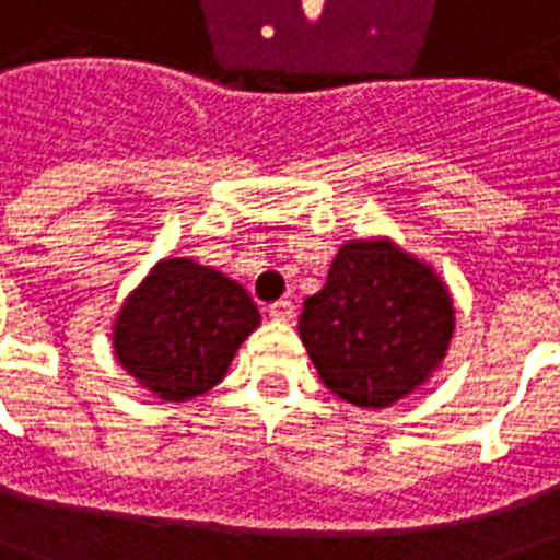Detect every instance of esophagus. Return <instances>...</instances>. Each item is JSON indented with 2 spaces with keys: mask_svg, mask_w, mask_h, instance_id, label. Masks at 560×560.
<instances>
[{
  "mask_svg": "<svg viewBox=\"0 0 560 560\" xmlns=\"http://www.w3.org/2000/svg\"><path fill=\"white\" fill-rule=\"evenodd\" d=\"M267 311H270V316L276 319V323H290V319L296 316V305H293L290 299H279V302H272Z\"/></svg>",
  "mask_w": 560,
  "mask_h": 560,
  "instance_id": "obj_1",
  "label": "esophagus"
}]
</instances>
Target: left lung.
<instances>
[{"instance_id":"left-lung-1","label":"left lung","mask_w":560,"mask_h":560,"mask_svg":"<svg viewBox=\"0 0 560 560\" xmlns=\"http://www.w3.org/2000/svg\"><path fill=\"white\" fill-rule=\"evenodd\" d=\"M299 334L334 395L381 409L421 386L453 334L447 290L389 241H351L305 299Z\"/></svg>"}]
</instances>
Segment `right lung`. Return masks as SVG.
Masks as SVG:
<instances>
[{
    "label": "right lung",
    "instance_id": "add662e5",
    "mask_svg": "<svg viewBox=\"0 0 560 560\" xmlns=\"http://www.w3.org/2000/svg\"><path fill=\"white\" fill-rule=\"evenodd\" d=\"M261 314L237 281L191 258L156 264L116 319L118 363L162 400H191L226 374Z\"/></svg>",
    "mask_w": 560,
    "mask_h": 560
}]
</instances>
